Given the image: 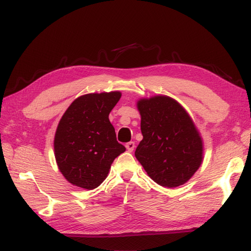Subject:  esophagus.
Returning a JSON list of instances; mask_svg holds the SVG:
<instances>
[{"label": "esophagus", "instance_id": "obj_1", "mask_svg": "<svg viewBox=\"0 0 251 251\" xmlns=\"http://www.w3.org/2000/svg\"><path fill=\"white\" fill-rule=\"evenodd\" d=\"M125 147H126V149H127V151L128 152H132L134 151V149H135V142L134 141H129V142H127L126 145H125Z\"/></svg>", "mask_w": 251, "mask_h": 251}]
</instances>
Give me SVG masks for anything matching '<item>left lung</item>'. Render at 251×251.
Segmentation results:
<instances>
[{"label":"left lung","instance_id":"1","mask_svg":"<svg viewBox=\"0 0 251 251\" xmlns=\"http://www.w3.org/2000/svg\"><path fill=\"white\" fill-rule=\"evenodd\" d=\"M143 139L135 155L156 183H185L201 164L202 143L191 117L177 101L156 96L138 101Z\"/></svg>","mask_w":251,"mask_h":251}]
</instances>
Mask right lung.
Masks as SVG:
<instances>
[{"label":"right lung","mask_w":251,"mask_h":251,"mask_svg":"<svg viewBox=\"0 0 251 251\" xmlns=\"http://www.w3.org/2000/svg\"><path fill=\"white\" fill-rule=\"evenodd\" d=\"M120 92L87 94L62 115L54 140L56 161L69 182L93 190L108 176L111 164L126 149L116 140L109 114Z\"/></svg>","instance_id":"1"}]
</instances>
